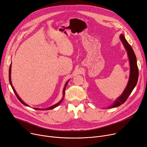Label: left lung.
<instances>
[{
	"label": "left lung",
	"instance_id": "obj_1",
	"mask_svg": "<svg viewBox=\"0 0 147 147\" xmlns=\"http://www.w3.org/2000/svg\"><path fill=\"white\" fill-rule=\"evenodd\" d=\"M120 38L127 52V55L130 63V76L127 86L124 91H123L122 94L120 96V97H119L116 100H115L112 105L108 107V109L119 107V105H121L126 101L129 96L130 95L131 93H132V90L136 86L139 76L136 58L134 51L132 48L131 47V46L126 40L124 35L123 34H121L120 36Z\"/></svg>",
	"mask_w": 147,
	"mask_h": 147
}]
</instances>
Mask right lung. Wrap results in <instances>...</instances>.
<instances>
[{"mask_svg": "<svg viewBox=\"0 0 147 147\" xmlns=\"http://www.w3.org/2000/svg\"><path fill=\"white\" fill-rule=\"evenodd\" d=\"M11 65H10L9 69V83H10L11 86V87H12V89H13V92H14L15 94L16 95L17 97V98H18V99H19V101H20L22 104H24V105L28 107V105H27V104H26L24 101H22V99H21L20 98V96L18 95V94H17V92H16V91H15V89H14L13 86H12V82H11ZM68 82H69V80L66 82V83H65V84L64 88V89H63V98H62V99L61 100V101H60L59 102H58L57 104H55V105H52V106H51V107H50L48 108V109H38V108H34V109L35 110H52V109H54V108H55V107H57V106H58V105L60 104V103H61L62 101H63L64 97V95H65V88H66V86H67V83H68Z\"/></svg>", "mask_w": 147, "mask_h": 147, "instance_id": "1", "label": "right lung"}]
</instances>
